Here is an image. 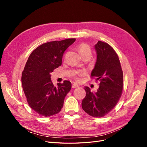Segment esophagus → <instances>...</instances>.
Here are the masks:
<instances>
[{
	"instance_id": "obj_1",
	"label": "esophagus",
	"mask_w": 147,
	"mask_h": 147,
	"mask_svg": "<svg viewBox=\"0 0 147 147\" xmlns=\"http://www.w3.org/2000/svg\"><path fill=\"white\" fill-rule=\"evenodd\" d=\"M72 88H77V87H78V85H77V84H72Z\"/></svg>"
}]
</instances>
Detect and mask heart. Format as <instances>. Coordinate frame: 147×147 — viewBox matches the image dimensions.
Masks as SVG:
<instances>
[{
  "label": "heart",
  "instance_id": "1",
  "mask_svg": "<svg viewBox=\"0 0 147 147\" xmlns=\"http://www.w3.org/2000/svg\"><path fill=\"white\" fill-rule=\"evenodd\" d=\"M77 50L83 57L86 56L91 57V50L90 47L86 43H81L78 46ZM85 75V72L83 70H79L77 72H75L72 74V77L76 82H80L82 81L81 77Z\"/></svg>",
  "mask_w": 147,
  "mask_h": 147
}]
</instances>
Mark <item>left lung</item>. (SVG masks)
Instances as JSON below:
<instances>
[{
  "instance_id": "8db88e82",
  "label": "left lung",
  "mask_w": 147,
  "mask_h": 147,
  "mask_svg": "<svg viewBox=\"0 0 147 147\" xmlns=\"http://www.w3.org/2000/svg\"><path fill=\"white\" fill-rule=\"evenodd\" d=\"M97 61L91 77L99 81L97 92L84 88L86 96L82 100V109L93 117L105 116L113 109L122 94L123 74L118 55L106 42L98 41L95 45Z\"/></svg>"
}]
</instances>
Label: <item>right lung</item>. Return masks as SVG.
Instances as JSON below:
<instances>
[{
  "mask_svg": "<svg viewBox=\"0 0 147 147\" xmlns=\"http://www.w3.org/2000/svg\"><path fill=\"white\" fill-rule=\"evenodd\" d=\"M67 38L42 44L31 53L22 73V86L30 107L43 117L58 113L65 97L71 90V83L55 86L50 74L62 64L64 51L75 41Z\"/></svg>",
  "mask_w": 147,
  "mask_h": 147,
  "instance_id": "add662e5",
  "label": "right lung"
}]
</instances>
